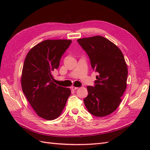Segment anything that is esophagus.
I'll use <instances>...</instances> for the list:
<instances>
[{
  "label": "esophagus",
  "mask_w": 150,
  "mask_h": 150,
  "mask_svg": "<svg viewBox=\"0 0 150 150\" xmlns=\"http://www.w3.org/2000/svg\"><path fill=\"white\" fill-rule=\"evenodd\" d=\"M71 90H77V89L79 88L78 87H75V86H71Z\"/></svg>",
  "instance_id": "1"
}]
</instances>
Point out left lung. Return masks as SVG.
Listing matches in <instances>:
<instances>
[{"label": "left lung", "mask_w": 150, "mask_h": 150, "mask_svg": "<svg viewBox=\"0 0 150 150\" xmlns=\"http://www.w3.org/2000/svg\"><path fill=\"white\" fill-rule=\"evenodd\" d=\"M90 57L92 68L99 73L95 86H87L84 99L88 111L94 116H107L117 110L127 87L128 68L121 50L102 36L77 40Z\"/></svg>", "instance_id": "1"}]
</instances>
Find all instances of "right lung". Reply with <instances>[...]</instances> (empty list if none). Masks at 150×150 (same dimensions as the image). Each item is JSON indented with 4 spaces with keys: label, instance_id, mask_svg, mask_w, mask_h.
<instances>
[{
    "label": "right lung",
    "instance_id": "right-lung-1",
    "mask_svg": "<svg viewBox=\"0 0 150 150\" xmlns=\"http://www.w3.org/2000/svg\"><path fill=\"white\" fill-rule=\"evenodd\" d=\"M71 40H46L31 48L25 58L21 75L23 93L37 115L53 120L61 115L71 94L69 88L53 82V71Z\"/></svg>",
    "mask_w": 150,
    "mask_h": 150
}]
</instances>
